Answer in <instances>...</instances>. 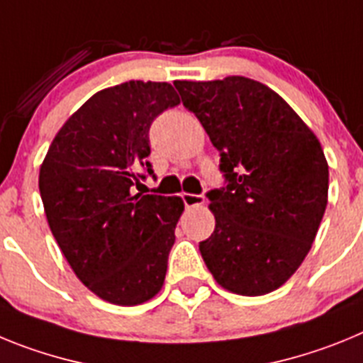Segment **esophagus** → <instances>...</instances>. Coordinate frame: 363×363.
Here are the masks:
<instances>
[{"mask_svg":"<svg viewBox=\"0 0 363 363\" xmlns=\"http://www.w3.org/2000/svg\"><path fill=\"white\" fill-rule=\"evenodd\" d=\"M182 200H184L185 207H187V209H191V207H196V205L203 203L205 196H201V194H191V192H184V194H182Z\"/></svg>","mask_w":363,"mask_h":363,"instance_id":"obj_1","label":"esophagus"}]
</instances>
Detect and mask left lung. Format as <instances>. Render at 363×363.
Returning a JSON list of instances; mask_svg holds the SVG:
<instances>
[{
    "mask_svg": "<svg viewBox=\"0 0 363 363\" xmlns=\"http://www.w3.org/2000/svg\"><path fill=\"white\" fill-rule=\"evenodd\" d=\"M220 150L225 187L207 192L214 233L200 252L230 293L262 296L293 277L327 207L329 167L313 130L281 96L243 76L174 82Z\"/></svg>",
    "mask_w": 363,
    "mask_h": 363,
    "instance_id": "obj_1",
    "label": "left lung"
}]
</instances>
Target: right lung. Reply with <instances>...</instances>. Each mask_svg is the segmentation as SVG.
Listing matches in <instances>:
<instances>
[{
	"mask_svg": "<svg viewBox=\"0 0 363 363\" xmlns=\"http://www.w3.org/2000/svg\"><path fill=\"white\" fill-rule=\"evenodd\" d=\"M179 104L165 82L130 79L89 98L52 140L40 169L47 221L76 277L101 300L138 306L160 293L178 196L134 194L154 174L149 129Z\"/></svg>",
	"mask_w": 363,
	"mask_h": 363,
	"instance_id": "obj_1",
	"label": "right lung"
}]
</instances>
